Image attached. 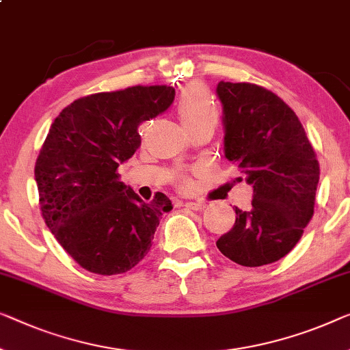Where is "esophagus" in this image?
Segmentation results:
<instances>
[{
	"label": "esophagus",
	"mask_w": 350,
	"mask_h": 350,
	"mask_svg": "<svg viewBox=\"0 0 350 350\" xmlns=\"http://www.w3.org/2000/svg\"><path fill=\"white\" fill-rule=\"evenodd\" d=\"M184 206L191 208V211H202V208L206 207V204L202 201H187Z\"/></svg>",
	"instance_id": "esophagus-1"
}]
</instances>
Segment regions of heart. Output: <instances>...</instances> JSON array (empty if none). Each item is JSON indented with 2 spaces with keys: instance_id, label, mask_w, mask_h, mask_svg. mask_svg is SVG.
<instances>
[{
  "instance_id": "1",
  "label": "heart",
  "mask_w": 350,
  "mask_h": 350,
  "mask_svg": "<svg viewBox=\"0 0 350 350\" xmlns=\"http://www.w3.org/2000/svg\"><path fill=\"white\" fill-rule=\"evenodd\" d=\"M177 114L184 122L185 129H193L196 125L218 121V107L215 98L204 86L191 85L182 91L179 100H177ZM179 185L187 189L190 182L185 177H180Z\"/></svg>"
}]
</instances>
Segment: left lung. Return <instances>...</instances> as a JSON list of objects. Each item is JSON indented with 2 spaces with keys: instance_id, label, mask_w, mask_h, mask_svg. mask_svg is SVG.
Instances as JSON below:
<instances>
[{
  "instance_id": "obj_1",
  "label": "left lung",
  "mask_w": 350,
  "mask_h": 350,
  "mask_svg": "<svg viewBox=\"0 0 350 350\" xmlns=\"http://www.w3.org/2000/svg\"><path fill=\"white\" fill-rule=\"evenodd\" d=\"M225 155L253 187L252 211L236 207V223L217 241L234 262L259 267L284 258L314 213L319 161L305 129L272 91L220 81Z\"/></svg>"
}]
</instances>
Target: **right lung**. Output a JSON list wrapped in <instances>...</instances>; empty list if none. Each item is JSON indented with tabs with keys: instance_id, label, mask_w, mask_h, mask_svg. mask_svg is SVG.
<instances>
[{
	"instance_id": "right-lung-1",
	"label": "right lung",
	"mask_w": 350,
	"mask_h": 350,
	"mask_svg": "<svg viewBox=\"0 0 350 350\" xmlns=\"http://www.w3.org/2000/svg\"><path fill=\"white\" fill-rule=\"evenodd\" d=\"M174 88L132 86L77 98L51 124L36 160L42 217L77 264L97 275L133 269L173 208L155 193L144 202L119 180V165L142 146L138 127L174 100Z\"/></svg>"
}]
</instances>
